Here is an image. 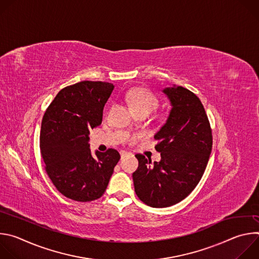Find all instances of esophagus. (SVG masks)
<instances>
[{
  "label": "esophagus",
  "instance_id": "obj_1",
  "mask_svg": "<svg viewBox=\"0 0 259 259\" xmlns=\"http://www.w3.org/2000/svg\"><path fill=\"white\" fill-rule=\"evenodd\" d=\"M120 154H121V158H122V159L128 155V153H127V152H125V151H121V152H120Z\"/></svg>",
  "mask_w": 259,
  "mask_h": 259
}]
</instances>
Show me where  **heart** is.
I'll return each mask as SVG.
<instances>
[{"instance_id":"heart-1","label":"heart","mask_w":259,"mask_h":259,"mask_svg":"<svg viewBox=\"0 0 259 259\" xmlns=\"http://www.w3.org/2000/svg\"><path fill=\"white\" fill-rule=\"evenodd\" d=\"M125 98L134 113H151L158 105V98L154 93L144 88H133L126 92Z\"/></svg>"}]
</instances>
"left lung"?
I'll return each mask as SVG.
<instances>
[{
	"label": "left lung",
	"mask_w": 259,
	"mask_h": 259,
	"mask_svg": "<svg viewBox=\"0 0 259 259\" xmlns=\"http://www.w3.org/2000/svg\"><path fill=\"white\" fill-rule=\"evenodd\" d=\"M171 103L166 123L156 133L161 161L137 154L132 174L137 197L147 206L164 208L187 198L201 180L212 150V130L196 94L181 86L163 90Z\"/></svg>",
	"instance_id": "8db88e82"
}]
</instances>
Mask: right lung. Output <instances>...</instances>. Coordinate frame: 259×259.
<instances>
[{
    "instance_id": "1",
    "label": "right lung",
    "mask_w": 259,
    "mask_h": 259,
    "mask_svg": "<svg viewBox=\"0 0 259 259\" xmlns=\"http://www.w3.org/2000/svg\"><path fill=\"white\" fill-rule=\"evenodd\" d=\"M114 90L106 82L83 81L60 90L46 109L40 150L46 172L64 197L78 202L99 199L105 192L120 154L89 149L90 130L102 122L103 106Z\"/></svg>"
}]
</instances>
